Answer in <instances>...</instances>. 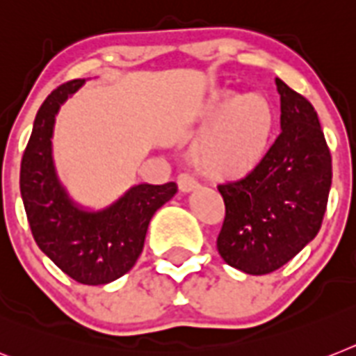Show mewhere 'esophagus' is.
Wrapping results in <instances>:
<instances>
[{
    "label": "esophagus",
    "mask_w": 356,
    "mask_h": 356,
    "mask_svg": "<svg viewBox=\"0 0 356 356\" xmlns=\"http://www.w3.org/2000/svg\"><path fill=\"white\" fill-rule=\"evenodd\" d=\"M176 181H178V187H180V191H184V193H189V191L198 187V181H196L189 172H181V175H178V180Z\"/></svg>",
    "instance_id": "obj_1"
}]
</instances>
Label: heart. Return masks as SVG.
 <instances>
[{
	"instance_id": "b5f03b06",
	"label": "heart",
	"mask_w": 356,
	"mask_h": 356,
	"mask_svg": "<svg viewBox=\"0 0 356 356\" xmlns=\"http://www.w3.org/2000/svg\"><path fill=\"white\" fill-rule=\"evenodd\" d=\"M205 134L193 151L200 171L214 178H234L252 171L266 156L275 114L260 94L218 92L204 111Z\"/></svg>"
}]
</instances>
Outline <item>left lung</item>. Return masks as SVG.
<instances>
[{
  "label": "left lung",
  "mask_w": 356,
  "mask_h": 356,
  "mask_svg": "<svg viewBox=\"0 0 356 356\" xmlns=\"http://www.w3.org/2000/svg\"><path fill=\"white\" fill-rule=\"evenodd\" d=\"M282 132L243 178L224 181L216 248L229 266L267 275L316 236L331 189V152L315 107L277 78Z\"/></svg>",
  "instance_id": "8db88e82"
}]
</instances>
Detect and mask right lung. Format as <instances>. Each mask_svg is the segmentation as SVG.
<instances>
[{"label":"right lung","mask_w":356,"mask_h":356,"mask_svg":"<svg viewBox=\"0 0 356 356\" xmlns=\"http://www.w3.org/2000/svg\"><path fill=\"white\" fill-rule=\"evenodd\" d=\"M83 81L60 85L41 104L23 152L19 189L38 248L72 280L104 286L131 271L142 254L152 214L178 187L175 181L134 185L116 204L98 213L70 202L56 176L51 138L58 108Z\"/></svg>","instance_id":"1"}]
</instances>
